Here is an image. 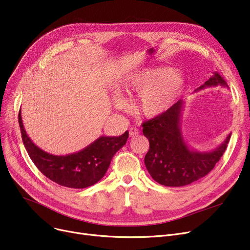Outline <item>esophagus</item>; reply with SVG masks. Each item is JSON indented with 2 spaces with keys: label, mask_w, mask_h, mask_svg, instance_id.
Returning a JSON list of instances; mask_svg holds the SVG:
<instances>
[{
  "label": "esophagus",
  "mask_w": 250,
  "mask_h": 250,
  "mask_svg": "<svg viewBox=\"0 0 250 250\" xmlns=\"http://www.w3.org/2000/svg\"><path fill=\"white\" fill-rule=\"evenodd\" d=\"M140 135V129L137 127H130L129 128V137H137Z\"/></svg>",
  "instance_id": "1"
}]
</instances>
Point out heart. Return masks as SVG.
<instances>
[{"label":"heart","instance_id":"obj_1","mask_svg":"<svg viewBox=\"0 0 250 250\" xmlns=\"http://www.w3.org/2000/svg\"><path fill=\"white\" fill-rule=\"evenodd\" d=\"M128 92L140 93L138 108L146 117H156L166 112L182 92L186 79L182 74L171 68H145L128 74L123 82ZM117 107H124L125 102L120 95L114 97Z\"/></svg>","mask_w":250,"mask_h":250}]
</instances>
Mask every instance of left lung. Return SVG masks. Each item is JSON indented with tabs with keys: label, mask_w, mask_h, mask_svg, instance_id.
I'll return each instance as SVG.
<instances>
[{
	"label": "left lung",
	"mask_w": 250,
	"mask_h": 250,
	"mask_svg": "<svg viewBox=\"0 0 250 250\" xmlns=\"http://www.w3.org/2000/svg\"><path fill=\"white\" fill-rule=\"evenodd\" d=\"M228 85L218 72L195 91L208 87ZM185 101L179 100L166 112L145 122L143 134L150 143L145 165L152 178L165 187H185L206 176L224 154L231 134L219 147L200 152L188 146L181 130Z\"/></svg>",
	"instance_id": "1"
}]
</instances>
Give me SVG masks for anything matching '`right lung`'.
<instances>
[{"label":"right lung","instance_id":"right-lung-1","mask_svg":"<svg viewBox=\"0 0 250 250\" xmlns=\"http://www.w3.org/2000/svg\"><path fill=\"white\" fill-rule=\"evenodd\" d=\"M18 120L25 149L34 165L51 181L71 188H85L98 182L128 138L127 130L120 137L102 136L80 151L58 156L43 151L31 141L22 123L21 109Z\"/></svg>","mask_w":250,"mask_h":250}]
</instances>
